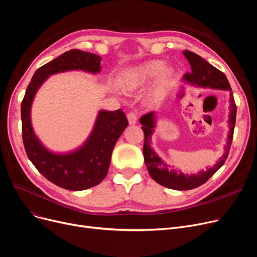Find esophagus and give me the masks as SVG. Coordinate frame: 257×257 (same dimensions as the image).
Returning a JSON list of instances; mask_svg holds the SVG:
<instances>
[{
    "mask_svg": "<svg viewBox=\"0 0 257 257\" xmlns=\"http://www.w3.org/2000/svg\"><path fill=\"white\" fill-rule=\"evenodd\" d=\"M127 118H128L129 124H131V125L136 124V123H137V120H138L137 113L134 112V111H130V112H128V113H127Z\"/></svg>",
    "mask_w": 257,
    "mask_h": 257,
    "instance_id": "1",
    "label": "esophagus"
}]
</instances>
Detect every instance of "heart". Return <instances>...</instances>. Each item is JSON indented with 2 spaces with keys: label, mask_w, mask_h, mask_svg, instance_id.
I'll list each match as a JSON object with an SVG mask.
<instances>
[{
  "label": "heart",
  "mask_w": 257,
  "mask_h": 257,
  "mask_svg": "<svg viewBox=\"0 0 257 257\" xmlns=\"http://www.w3.org/2000/svg\"><path fill=\"white\" fill-rule=\"evenodd\" d=\"M164 61L161 60H154L147 62L143 64L142 66L138 67L137 70H134L131 73V76L128 81V87L129 88H137L140 87L147 82H149L153 78H155L161 70L164 69ZM172 77V71L171 70H166L163 73V76H161V80L158 84V88L156 91V94H158L161 90H163L167 84L170 82Z\"/></svg>",
  "instance_id": "obj_1"
}]
</instances>
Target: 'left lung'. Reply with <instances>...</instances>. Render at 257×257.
<instances>
[{"label": "left lung", "mask_w": 257, "mask_h": 257, "mask_svg": "<svg viewBox=\"0 0 257 257\" xmlns=\"http://www.w3.org/2000/svg\"><path fill=\"white\" fill-rule=\"evenodd\" d=\"M183 54L187 58L188 62H190L192 69L191 73H186L184 75L186 81L200 86H209L213 88L227 89L230 91V119H229V123H230V132H229L228 136V143L225 154L220 159L219 163L212 169H209L206 172H201L198 175H190V176H187V175H184L182 173L177 174L175 171H169L167 165L163 163V160L151 149L149 141L151 140L155 123L154 113L149 112L141 117V123L143 125L142 129L145 134L143 151L148 172H149L150 176L160 185L178 191L193 190V188L204 184L224 165L225 160L228 157L229 151H230L236 117V105L233 98V93L224 73L219 71L217 67H214L213 65L208 63L206 60L197 55L194 52L185 50L183 51Z\"/></svg>", "instance_id": "8db88e82"}]
</instances>
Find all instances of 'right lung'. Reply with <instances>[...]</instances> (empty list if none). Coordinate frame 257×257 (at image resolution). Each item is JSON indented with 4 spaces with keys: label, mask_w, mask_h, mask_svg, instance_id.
Returning a JSON list of instances; mask_svg holds the SVG:
<instances>
[{
    "label": "right lung",
    "mask_w": 257,
    "mask_h": 257,
    "mask_svg": "<svg viewBox=\"0 0 257 257\" xmlns=\"http://www.w3.org/2000/svg\"><path fill=\"white\" fill-rule=\"evenodd\" d=\"M101 60L99 55L78 49L63 53L34 73L22 101V137L27 156L45 178L64 190L83 191L104 180L113 147L128 126L127 117L120 109L101 111L91 136L81 149L72 154L56 155L46 150L35 137L30 119L31 103L38 87L50 75L70 70L98 73Z\"/></svg>",
    "instance_id": "add662e5"
}]
</instances>
